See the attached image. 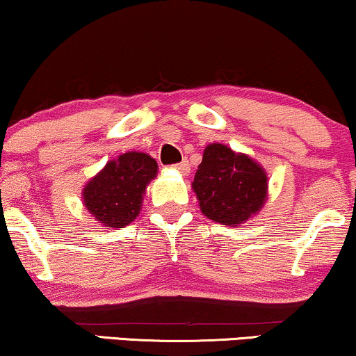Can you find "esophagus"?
Listing matches in <instances>:
<instances>
[{
	"instance_id": "34e87169",
	"label": "esophagus",
	"mask_w": 356,
	"mask_h": 356,
	"mask_svg": "<svg viewBox=\"0 0 356 356\" xmlns=\"http://www.w3.org/2000/svg\"><path fill=\"white\" fill-rule=\"evenodd\" d=\"M175 168H177L181 175H189V172H191V165H189L188 160H183V162L177 163L175 165Z\"/></svg>"
}]
</instances>
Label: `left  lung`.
I'll return each mask as SVG.
<instances>
[{
  "label": "left lung",
  "instance_id": "1",
  "mask_svg": "<svg viewBox=\"0 0 356 356\" xmlns=\"http://www.w3.org/2000/svg\"><path fill=\"white\" fill-rule=\"evenodd\" d=\"M193 189L206 217L222 225H238L266 201L267 177L259 165L222 144L204 150Z\"/></svg>",
  "mask_w": 356,
  "mask_h": 356
}]
</instances>
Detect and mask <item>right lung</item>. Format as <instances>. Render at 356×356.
Returning <instances> with one entry per match:
<instances>
[{
  "label": "right lung",
  "instance_id": "add662e5",
  "mask_svg": "<svg viewBox=\"0 0 356 356\" xmlns=\"http://www.w3.org/2000/svg\"><path fill=\"white\" fill-rule=\"evenodd\" d=\"M157 175V162L147 154L126 152L111 160L84 188V204L95 220L123 228L138 217L145 186Z\"/></svg>",
  "mask_w": 356,
  "mask_h": 356
}]
</instances>
